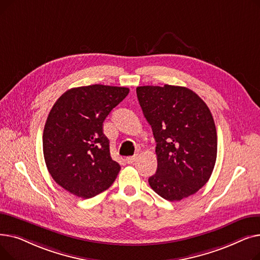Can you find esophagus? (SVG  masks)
<instances>
[{"mask_svg":"<svg viewBox=\"0 0 260 260\" xmlns=\"http://www.w3.org/2000/svg\"><path fill=\"white\" fill-rule=\"evenodd\" d=\"M136 159H137V157L132 156V157H127L125 160H126V163H128V165H132V163H134L136 161Z\"/></svg>","mask_w":260,"mask_h":260,"instance_id":"34e87169","label":"esophagus"}]
</instances>
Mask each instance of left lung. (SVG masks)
<instances>
[{
    "label": "left lung",
    "mask_w": 260,
    "mask_h": 260,
    "mask_svg": "<svg viewBox=\"0 0 260 260\" xmlns=\"http://www.w3.org/2000/svg\"><path fill=\"white\" fill-rule=\"evenodd\" d=\"M136 91L157 143L158 166L149 185L169 201L195 194L209 181L217 157V132L208 105L183 86L147 85Z\"/></svg>",
    "instance_id": "obj_1"
}]
</instances>
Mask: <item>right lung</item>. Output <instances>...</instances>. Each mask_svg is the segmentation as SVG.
Listing matches in <instances>:
<instances>
[{
	"label": "right lung",
	"mask_w": 260,
	"mask_h": 260,
	"mask_svg": "<svg viewBox=\"0 0 260 260\" xmlns=\"http://www.w3.org/2000/svg\"><path fill=\"white\" fill-rule=\"evenodd\" d=\"M127 87L94 84L68 89L53 104L43 132L52 179L67 192L91 198L111 186L120 165L109 153L103 122L128 94Z\"/></svg>",
	"instance_id": "1"
}]
</instances>
